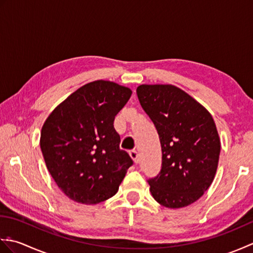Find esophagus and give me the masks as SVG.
I'll return each instance as SVG.
<instances>
[{
	"label": "esophagus",
	"mask_w": 253,
	"mask_h": 253,
	"mask_svg": "<svg viewBox=\"0 0 253 253\" xmlns=\"http://www.w3.org/2000/svg\"><path fill=\"white\" fill-rule=\"evenodd\" d=\"M131 159L133 160V162L135 163H139V154L137 152V150H131V151L129 152Z\"/></svg>",
	"instance_id": "esophagus-1"
}]
</instances>
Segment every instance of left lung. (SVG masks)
Masks as SVG:
<instances>
[{"label":"left lung","mask_w":253,"mask_h":253,"mask_svg":"<svg viewBox=\"0 0 253 253\" xmlns=\"http://www.w3.org/2000/svg\"><path fill=\"white\" fill-rule=\"evenodd\" d=\"M139 102L157 128L162 168L148 180L153 198L179 209L200 199L215 176L221 142L211 114L171 84H141Z\"/></svg>","instance_id":"left-lung-1"}]
</instances>
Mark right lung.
I'll return each mask as SVG.
<instances>
[{"label":"right lung","instance_id":"1","mask_svg":"<svg viewBox=\"0 0 253 253\" xmlns=\"http://www.w3.org/2000/svg\"><path fill=\"white\" fill-rule=\"evenodd\" d=\"M131 90L106 80L80 87L56 106L42 126L40 147L53 179L78 203L113 197L133 164L120 148L114 120Z\"/></svg>","mask_w":253,"mask_h":253}]
</instances>
